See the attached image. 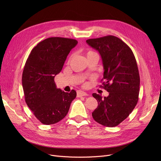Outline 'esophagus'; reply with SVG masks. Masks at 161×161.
I'll return each instance as SVG.
<instances>
[{
	"instance_id": "esophagus-1",
	"label": "esophagus",
	"mask_w": 161,
	"mask_h": 161,
	"mask_svg": "<svg viewBox=\"0 0 161 161\" xmlns=\"http://www.w3.org/2000/svg\"><path fill=\"white\" fill-rule=\"evenodd\" d=\"M87 94L86 93V92L82 91H77V96L78 97H84V96H87Z\"/></svg>"
}]
</instances>
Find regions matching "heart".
Returning a JSON list of instances; mask_svg holds the SVG:
<instances>
[{"label":"heart","instance_id":"obj_1","mask_svg":"<svg viewBox=\"0 0 161 161\" xmlns=\"http://www.w3.org/2000/svg\"><path fill=\"white\" fill-rule=\"evenodd\" d=\"M93 53H96L94 52H92V51H89V52L87 53V56H88L91 54H93Z\"/></svg>","mask_w":161,"mask_h":161}]
</instances>
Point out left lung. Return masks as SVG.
Wrapping results in <instances>:
<instances>
[{
  "mask_svg": "<svg viewBox=\"0 0 161 161\" xmlns=\"http://www.w3.org/2000/svg\"><path fill=\"white\" fill-rule=\"evenodd\" d=\"M87 44L98 51L102 58V80L109 95L92 94L98 106L92 113L95 121L113 127L124 121L137 104L140 91V75L131 49L120 38L109 35L89 39Z\"/></svg>",
  "mask_w": 161,
  "mask_h": 161,
  "instance_id": "1",
  "label": "left lung"
}]
</instances>
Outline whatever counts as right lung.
Returning a JSON list of instances; mask_svg holds the SVG:
<instances>
[{"label": "right lung", "instance_id": "obj_1", "mask_svg": "<svg viewBox=\"0 0 161 161\" xmlns=\"http://www.w3.org/2000/svg\"><path fill=\"white\" fill-rule=\"evenodd\" d=\"M78 41L52 37L34 47L25 64L22 86L28 107L44 125L55 124L69 112L76 92H66L57 89L55 76L60 72L68 55Z\"/></svg>", "mask_w": 161, "mask_h": 161}]
</instances>
